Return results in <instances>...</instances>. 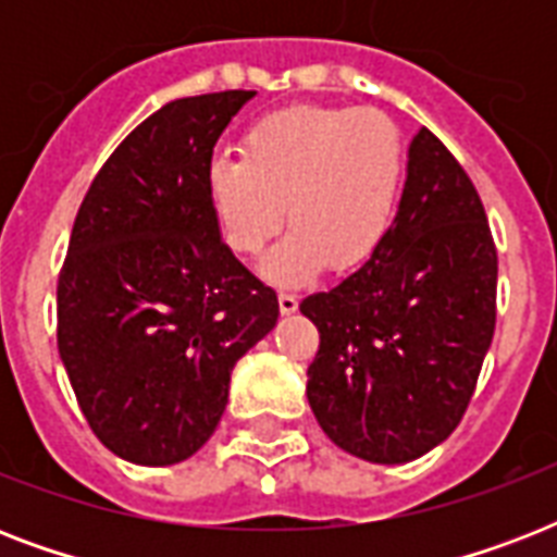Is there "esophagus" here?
Wrapping results in <instances>:
<instances>
[{
  "mask_svg": "<svg viewBox=\"0 0 557 557\" xmlns=\"http://www.w3.org/2000/svg\"><path fill=\"white\" fill-rule=\"evenodd\" d=\"M277 300H280V312H283V314L297 312V304H300V300H297L295 292H286V288H283V292H280Z\"/></svg>",
  "mask_w": 557,
  "mask_h": 557,
  "instance_id": "34e87169",
  "label": "esophagus"
}]
</instances>
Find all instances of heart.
<instances>
[{
  "label": "heart",
  "instance_id": "b5f03b06",
  "mask_svg": "<svg viewBox=\"0 0 557 557\" xmlns=\"http://www.w3.org/2000/svg\"><path fill=\"white\" fill-rule=\"evenodd\" d=\"M405 182L401 133L379 109L288 107L245 129L239 159L216 156L208 196L231 251L262 260L274 283H306L330 262L352 271L379 251Z\"/></svg>",
  "mask_w": 557,
  "mask_h": 557
}]
</instances>
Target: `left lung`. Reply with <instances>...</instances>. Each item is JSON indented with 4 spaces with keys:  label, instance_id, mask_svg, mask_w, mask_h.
<instances>
[{
    "label": "left lung",
    "instance_id": "left-lung-1",
    "mask_svg": "<svg viewBox=\"0 0 557 557\" xmlns=\"http://www.w3.org/2000/svg\"><path fill=\"white\" fill-rule=\"evenodd\" d=\"M300 312L321 332L306 396L352 457L410 462L445 442L474 396L497 321V248L448 147L419 129L379 251Z\"/></svg>",
    "mask_w": 557,
    "mask_h": 557
}]
</instances>
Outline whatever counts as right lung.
<instances>
[{"instance_id": "obj_1", "label": "right lung", "mask_w": 557, "mask_h": 557, "mask_svg": "<svg viewBox=\"0 0 557 557\" xmlns=\"http://www.w3.org/2000/svg\"><path fill=\"white\" fill-rule=\"evenodd\" d=\"M257 91L170 100L107 159L57 280V347L86 422L135 466L216 431L231 370L277 323L274 288L222 243L208 196L219 135Z\"/></svg>"}]
</instances>
